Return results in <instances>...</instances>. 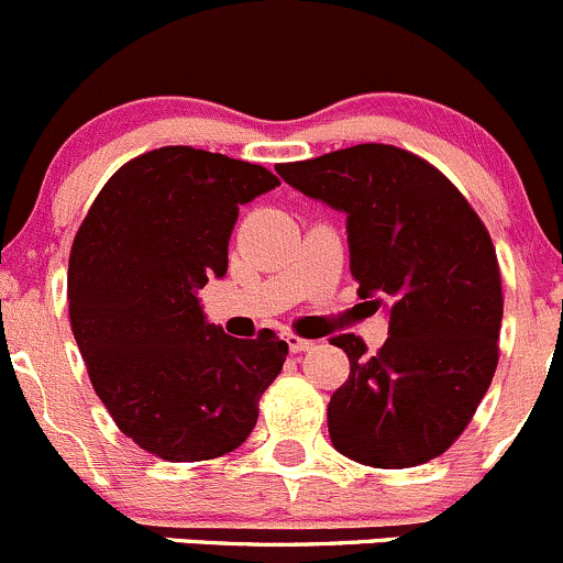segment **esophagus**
Masks as SVG:
<instances>
[{
    "label": "esophagus",
    "instance_id": "34e87169",
    "mask_svg": "<svg viewBox=\"0 0 563 563\" xmlns=\"http://www.w3.org/2000/svg\"><path fill=\"white\" fill-rule=\"evenodd\" d=\"M283 340L288 342L291 353H305V351H310L312 345H316V342H312V340H305V336L294 334V331H286V334H283Z\"/></svg>",
    "mask_w": 563,
    "mask_h": 563
}]
</instances>
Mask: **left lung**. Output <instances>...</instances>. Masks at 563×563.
I'll use <instances>...</instances> for the list:
<instances>
[{
	"instance_id": "left-lung-1",
	"label": "left lung",
	"mask_w": 563,
	"mask_h": 563,
	"mask_svg": "<svg viewBox=\"0 0 563 563\" xmlns=\"http://www.w3.org/2000/svg\"><path fill=\"white\" fill-rule=\"evenodd\" d=\"M275 169L345 212L358 297L388 310L375 356L356 334L331 336L351 361L329 401L331 445L377 470L437 459L472 421L499 361L505 299L483 221L440 169L380 142Z\"/></svg>"
}]
</instances>
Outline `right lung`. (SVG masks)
<instances>
[{"mask_svg":"<svg viewBox=\"0 0 563 563\" xmlns=\"http://www.w3.org/2000/svg\"><path fill=\"white\" fill-rule=\"evenodd\" d=\"M280 186L269 169L167 145L123 164L69 253V323L118 429L167 461L232 453L288 345L207 323L199 288L223 277L240 205Z\"/></svg>","mask_w":563,"mask_h":563,"instance_id":"right-lung-1","label":"right lung"}]
</instances>
